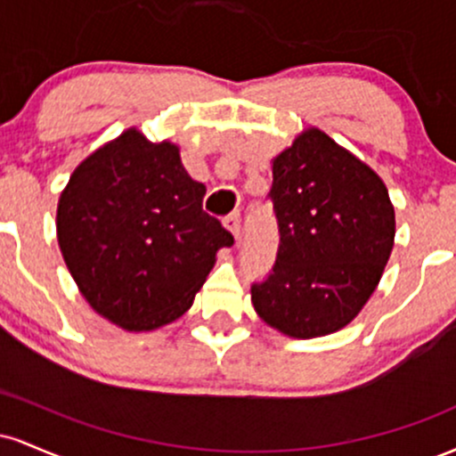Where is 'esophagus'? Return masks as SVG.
<instances>
[{
	"instance_id": "1",
	"label": "esophagus",
	"mask_w": 456,
	"mask_h": 456,
	"mask_svg": "<svg viewBox=\"0 0 456 456\" xmlns=\"http://www.w3.org/2000/svg\"><path fill=\"white\" fill-rule=\"evenodd\" d=\"M240 223H242V221H240V214L238 212L229 214V216L223 218V224L229 229V232L233 233L235 240H238L240 233H242V224H240Z\"/></svg>"
}]
</instances>
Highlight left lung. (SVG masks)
Masks as SVG:
<instances>
[{
	"label": "left lung",
	"mask_w": 456,
	"mask_h": 456,
	"mask_svg": "<svg viewBox=\"0 0 456 456\" xmlns=\"http://www.w3.org/2000/svg\"><path fill=\"white\" fill-rule=\"evenodd\" d=\"M272 206L281 244L257 315L291 338L352 323L379 285L395 246V206L384 180L315 126L272 159Z\"/></svg>",
	"instance_id": "8db88e82"
}]
</instances>
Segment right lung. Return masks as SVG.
Returning <instances> with one entry per match:
<instances>
[{
    "instance_id": "obj_1",
    "label": "right lung",
    "mask_w": 456,
    "mask_h": 456,
    "mask_svg": "<svg viewBox=\"0 0 456 456\" xmlns=\"http://www.w3.org/2000/svg\"><path fill=\"white\" fill-rule=\"evenodd\" d=\"M203 195L180 148L134 126L78 162L57 201V242L98 315L150 332L192 306L216 253L233 244Z\"/></svg>"
}]
</instances>
